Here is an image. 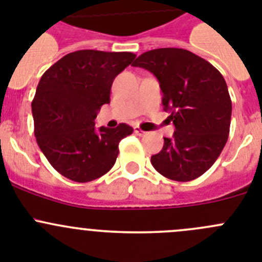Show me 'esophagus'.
<instances>
[{
	"label": "esophagus",
	"instance_id": "34e87169",
	"mask_svg": "<svg viewBox=\"0 0 262 262\" xmlns=\"http://www.w3.org/2000/svg\"><path fill=\"white\" fill-rule=\"evenodd\" d=\"M134 133H135L136 135H139V136H144L145 134H147L145 131H143L140 127H134Z\"/></svg>",
	"mask_w": 262,
	"mask_h": 262
}]
</instances>
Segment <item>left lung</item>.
<instances>
[{"instance_id":"8db88e82","label":"left lung","mask_w":262,"mask_h":262,"mask_svg":"<svg viewBox=\"0 0 262 262\" xmlns=\"http://www.w3.org/2000/svg\"><path fill=\"white\" fill-rule=\"evenodd\" d=\"M134 67L156 76L164 110L176 127L173 138L151 157L160 174L187 182L207 172L223 151L231 124L228 88L221 72L182 48H157L142 53Z\"/></svg>"}]
</instances>
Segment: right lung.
<instances>
[{"label": "right lung", "instance_id": "1", "mask_svg": "<svg viewBox=\"0 0 262 262\" xmlns=\"http://www.w3.org/2000/svg\"><path fill=\"white\" fill-rule=\"evenodd\" d=\"M136 55L81 50L71 52L45 72L32 99L34 133L40 151L60 174L76 182H89L115 164L119 142L133 127H101L94 119L110 103L114 78Z\"/></svg>", "mask_w": 262, "mask_h": 262}]
</instances>
